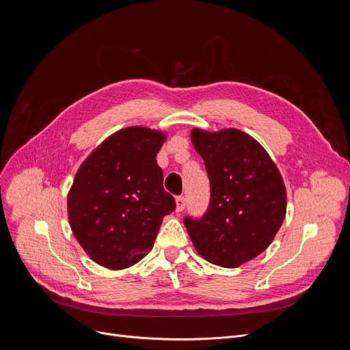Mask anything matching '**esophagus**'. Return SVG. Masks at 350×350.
I'll return each mask as SVG.
<instances>
[{
  "label": "esophagus",
  "mask_w": 350,
  "mask_h": 350,
  "mask_svg": "<svg viewBox=\"0 0 350 350\" xmlns=\"http://www.w3.org/2000/svg\"><path fill=\"white\" fill-rule=\"evenodd\" d=\"M176 207H175V210L176 211H183L184 208H185V197H183V196H179V197H176Z\"/></svg>",
  "instance_id": "esophagus-1"
}]
</instances>
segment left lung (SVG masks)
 <instances>
[{"instance_id":"left-lung-1","label":"left lung","mask_w":350,"mask_h":350,"mask_svg":"<svg viewBox=\"0 0 350 350\" xmlns=\"http://www.w3.org/2000/svg\"><path fill=\"white\" fill-rule=\"evenodd\" d=\"M191 143L210 179L206 215L184 220L201 257L235 269L267 250L286 216V187L266 149L237 129H193Z\"/></svg>"}]
</instances>
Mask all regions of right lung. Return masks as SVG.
Listing matches in <instances>:
<instances>
[{"mask_svg": "<svg viewBox=\"0 0 350 350\" xmlns=\"http://www.w3.org/2000/svg\"><path fill=\"white\" fill-rule=\"evenodd\" d=\"M165 131L134 125L115 131L74 176L67 215L74 237L99 266L124 270L144 258L162 220L175 208L156 154Z\"/></svg>", "mask_w": 350, "mask_h": 350, "instance_id": "add662e5", "label": "right lung"}]
</instances>
